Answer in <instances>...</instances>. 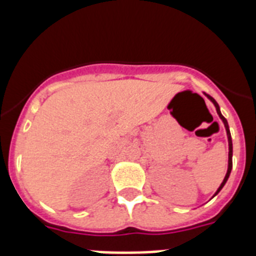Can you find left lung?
Masks as SVG:
<instances>
[{"label": "left lung", "instance_id": "obj_1", "mask_svg": "<svg viewBox=\"0 0 256 256\" xmlns=\"http://www.w3.org/2000/svg\"><path fill=\"white\" fill-rule=\"evenodd\" d=\"M205 96H206L208 98H209V100L212 101V104H214V106H216V112H218L219 118H220V119H222V122H223V123H224L226 130H227V137H228V150H230V151H228V169H227V174H226L224 180H223V182H222V184H220V186H219V188L216 190V194H218V192L220 191L222 188H223V186H224V184H226V182H227L228 177H230V170H232V138H230V126H228L227 119H226V118L223 116V115H222V112H220V108H219V105H218V104H216V101L214 100V98H212V96H209V94H205Z\"/></svg>", "mask_w": 256, "mask_h": 256}]
</instances>
